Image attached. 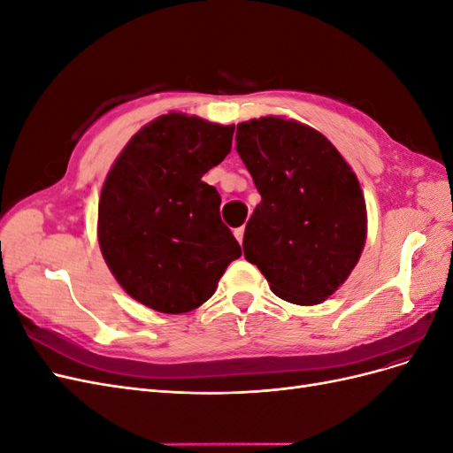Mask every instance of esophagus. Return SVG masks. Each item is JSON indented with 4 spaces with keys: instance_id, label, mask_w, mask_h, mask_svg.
Segmentation results:
<instances>
[{
    "instance_id": "obj_1",
    "label": "esophagus",
    "mask_w": 453,
    "mask_h": 453,
    "mask_svg": "<svg viewBox=\"0 0 453 453\" xmlns=\"http://www.w3.org/2000/svg\"><path fill=\"white\" fill-rule=\"evenodd\" d=\"M243 232H245V226H238L236 230H234V236H236V240L242 243L243 242Z\"/></svg>"
}]
</instances>
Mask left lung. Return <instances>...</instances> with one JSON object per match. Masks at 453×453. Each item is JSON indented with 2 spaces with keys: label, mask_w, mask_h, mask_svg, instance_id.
<instances>
[{
  "label": "left lung",
  "mask_w": 453,
  "mask_h": 453,
  "mask_svg": "<svg viewBox=\"0 0 453 453\" xmlns=\"http://www.w3.org/2000/svg\"><path fill=\"white\" fill-rule=\"evenodd\" d=\"M236 150L260 195L245 226V258L287 303H323L365 248L366 205L357 175L321 132L293 119L240 122Z\"/></svg>",
  "instance_id": "obj_1"
}]
</instances>
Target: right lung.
<instances>
[{
    "label": "right lung",
    "mask_w": 453,
    "mask_h": 453,
    "mask_svg": "<svg viewBox=\"0 0 453 453\" xmlns=\"http://www.w3.org/2000/svg\"><path fill=\"white\" fill-rule=\"evenodd\" d=\"M234 127L168 113L145 125L109 170L98 242L119 285L143 306L185 313L202 306L242 255L203 183L230 153Z\"/></svg>",
    "instance_id": "right-lung-1"
}]
</instances>
